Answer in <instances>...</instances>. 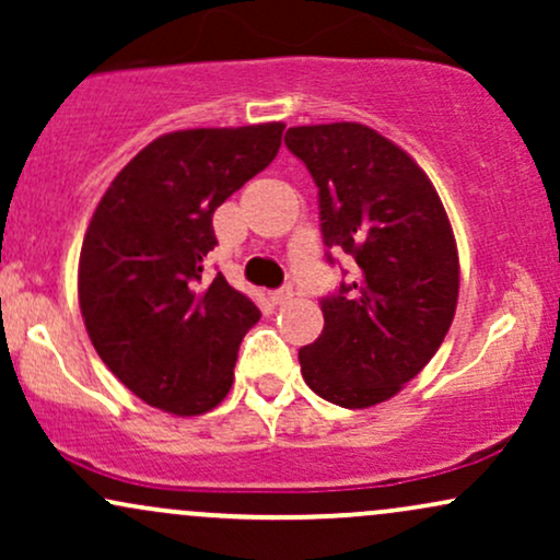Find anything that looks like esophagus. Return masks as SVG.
I'll return each mask as SVG.
<instances>
[{"instance_id":"obj_1","label":"esophagus","mask_w":560,"mask_h":560,"mask_svg":"<svg viewBox=\"0 0 560 560\" xmlns=\"http://www.w3.org/2000/svg\"><path fill=\"white\" fill-rule=\"evenodd\" d=\"M294 298V289L292 287H279L276 289V292H271V300H273V305H287L289 300Z\"/></svg>"}]
</instances>
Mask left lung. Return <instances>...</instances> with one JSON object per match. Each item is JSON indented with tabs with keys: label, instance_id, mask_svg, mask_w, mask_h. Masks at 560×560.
I'll return each mask as SVG.
<instances>
[{
	"label": "left lung",
	"instance_id": "8db88e82",
	"mask_svg": "<svg viewBox=\"0 0 560 560\" xmlns=\"http://www.w3.org/2000/svg\"><path fill=\"white\" fill-rule=\"evenodd\" d=\"M318 186L326 260L352 276L320 298L324 331L300 350L305 384L342 408L389 400L434 358L458 302V249L432 182L363 124L289 128Z\"/></svg>",
	"mask_w": 560,
	"mask_h": 560
}]
</instances>
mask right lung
Returning a JSON list of instances; mask_svg holds the SVG:
<instances>
[{
  "instance_id": "obj_1",
  "label": "right lung",
  "mask_w": 560,
  "mask_h": 560,
  "mask_svg": "<svg viewBox=\"0 0 560 560\" xmlns=\"http://www.w3.org/2000/svg\"><path fill=\"white\" fill-rule=\"evenodd\" d=\"M284 124L189 128L147 144L96 205L79 302L102 363L152 408L199 416L234 382L260 311L221 271L213 213L271 165Z\"/></svg>"
}]
</instances>
